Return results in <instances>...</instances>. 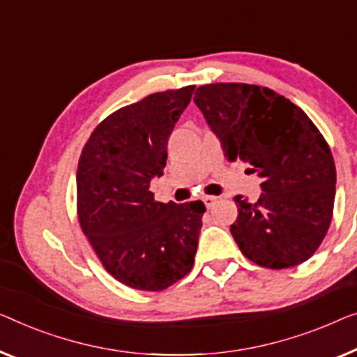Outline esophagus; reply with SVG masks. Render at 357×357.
<instances>
[{"instance_id": "obj_1", "label": "esophagus", "mask_w": 357, "mask_h": 357, "mask_svg": "<svg viewBox=\"0 0 357 357\" xmlns=\"http://www.w3.org/2000/svg\"><path fill=\"white\" fill-rule=\"evenodd\" d=\"M202 200H204V204H205L206 208H211V206L216 204L218 199H216V197H213V195H205Z\"/></svg>"}]
</instances>
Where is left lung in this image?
<instances>
[{"label":"left lung","instance_id":"8db88e82","mask_svg":"<svg viewBox=\"0 0 357 357\" xmlns=\"http://www.w3.org/2000/svg\"><path fill=\"white\" fill-rule=\"evenodd\" d=\"M194 102L220 137L229 162L261 178L255 204L234 197L231 234L250 261L269 269L305 263L321 245L333 215L337 169L321 131L298 105L247 83L197 88Z\"/></svg>","mask_w":357,"mask_h":357}]
</instances>
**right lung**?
I'll list each match as a JSON object with an SVG mask.
<instances>
[{
    "mask_svg": "<svg viewBox=\"0 0 357 357\" xmlns=\"http://www.w3.org/2000/svg\"><path fill=\"white\" fill-rule=\"evenodd\" d=\"M195 86L149 94L100 121L77 169L79 227L121 284L160 291L190 273L204 202L162 204L149 190L167 165V144Z\"/></svg>",
    "mask_w": 357,
    "mask_h": 357,
    "instance_id": "obj_1",
    "label": "right lung"
}]
</instances>
